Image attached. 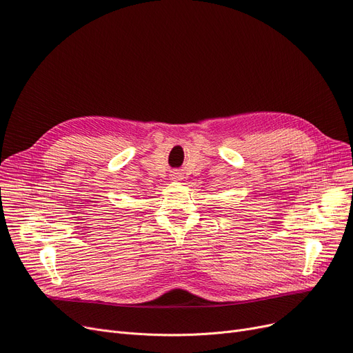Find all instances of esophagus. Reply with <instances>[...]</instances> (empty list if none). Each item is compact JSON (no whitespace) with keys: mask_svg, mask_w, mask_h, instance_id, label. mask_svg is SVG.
<instances>
[{"mask_svg":"<svg viewBox=\"0 0 353 353\" xmlns=\"http://www.w3.org/2000/svg\"><path fill=\"white\" fill-rule=\"evenodd\" d=\"M172 179H174V180H181V179H183V176H181L180 173H173Z\"/></svg>","mask_w":353,"mask_h":353,"instance_id":"34e87169","label":"esophagus"}]
</instances>
